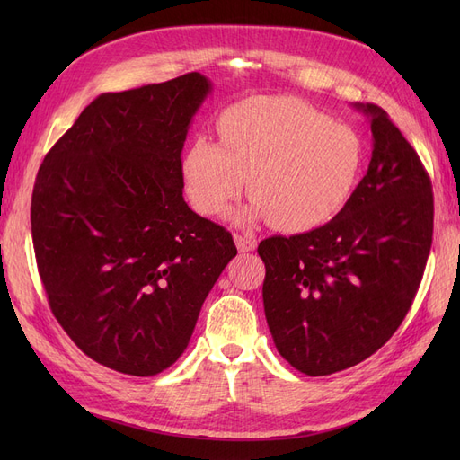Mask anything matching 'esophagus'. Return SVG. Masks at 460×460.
Returning a JSON list of instances; mask_svg holds the SVG:
<instances>
[{
    "mask_svg": "<svg viewBox=\"0 0 460 460\" xmlns=\"http://www.w3.org/2000/svg\"><path fill=\"white\" fill-rule=\"evenodd\" d=\"M234 242H235V245H238L242 253L253 252V249L257 247V240L252 238V235H245V234H234Z\"/></svg>",
    "mask_w": 460,
    "mask_h": 460,
    "instance_id": "34e87169",
    "label": "esophagus"
}]
</instances>
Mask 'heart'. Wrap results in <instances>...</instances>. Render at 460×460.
<instances>
[{"label": "heart", "instance_id": "heart-1", "mask_svg": "<svg viewBox=\"0 0 460 460\" xmlns=\"http://www.w3.org/2000/svg\"><path fill=\"white\" fill-rule=\"evenodd\" d=\"M220 144L199 136L182 157L186 196L218 217L245 190L253 203L240 222L269 218L288 234L326 225L349 201L365 146L349 124L291 97H253L218 119Z\"/></svg>", "mask_w": 460, "mask_h": 460}]
</instances>
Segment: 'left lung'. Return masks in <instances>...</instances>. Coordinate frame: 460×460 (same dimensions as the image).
I'll use <instances>...</instances> for the list:
<instances>
[{"label": "left lung", "mask_w": 460, "mask_h": 460, "mask_svg": "<svg viewBox=\"0 0 460 460\" xmlns=\"http://www.w3.org/2000/svg\"><path fill=\"white\" fill-rule=\"evenodd\" d=\"M372 157L324 226L262 240L264 316L278 353L307 376L358 365L394 336L419 291L434 234V196L412 146L385 111L353 103Z\"/></svg>", "instance_id": "obj_1"}]
</instances>
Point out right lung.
<instances>
[{
    "mask_svg": "<svg viewBox=\"0 0 460 460\" xmlns=\"http://www.w3.org/2000/svg\"><path fill=\"white\" fill-rule=\"evenodd\" d=\"M211 90L188 73L97 95L36 176L32 242L49 307L82 351L122 374L176 363L238 253L182 196L180 153Z\"/></svg>",
    "mask_w": 460,
    "mask_h": 460,
    "instance_id": "right-lung-1",
    "label": "right lung"
}]
</instances>
